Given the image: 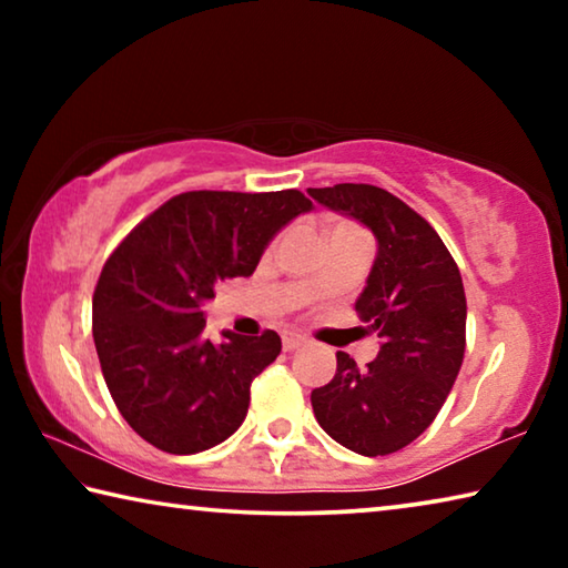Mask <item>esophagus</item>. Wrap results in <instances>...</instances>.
Listing matches in <instances>:
<instances>
[{
	"label": "esophagus",
	"mask_w": 568,
	"mask_h": 568,
	"mask_svg": "<svg viewBox=\"0 0 568 568\" xmlns=\"http://www.w3.org/2000/svg\"><path fill=\"white\" fill-rule=\"evenodd\" d=\"M305 345V338L297 333H283V351H297Z\"/></svg>",
	"instance_id": "34e87169"
}]
</instances>
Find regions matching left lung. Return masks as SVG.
Masks as SVG:
<instances>
[{"instance_id":"1","label":"left lung","mask_w":568,"mask_h":568,"mask_svg":"<svg viewBox=\"0 0 568 568\" xmlns=\"http://www.w3.org/2000/svg\"><path fill=\"white\" fill-rule=\"evenodd\" d=\"M307 192L378 240L355 301L358 318L378 333V358L358 368L348 353H335L333 381L311 393L313 413L325 434L355 454H396L434 423L464 363V281L428 220L388 190L341 182Z\"/></svg>"}]
</instances>
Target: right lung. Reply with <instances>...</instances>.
I'll list each match as a JSON object with an SVG mask.
<instances>
[{"label":"right lung","instance_id":"obj_1","mask_svg":"<svg viewBox=\"0 0 568 568\" xmlns=\"http://www.w3.org/2000/svg\"><path fill=\"white\" fill-rule=\"evenodd\" d=\"M313 207L301 190L182 192L112 250L92 295V338L114 406L165 454L223 444L245 420L250 383L281 335L205 338L215 285L253 275L265 245Z\"/></svg>","mask_w":568,"mask_h":568}]
</instances>
